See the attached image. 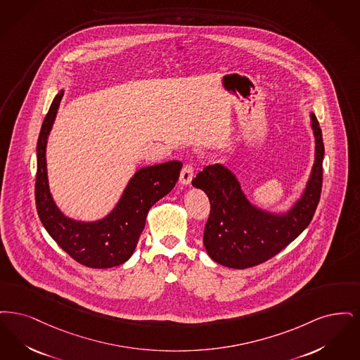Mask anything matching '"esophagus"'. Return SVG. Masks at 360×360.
I'll return each mask as SVG.
<instances>
[{"label": "esophagus", "instance_id": "34e87169", "mask_svg": "<svg viewBox=\"0 0 360 360\" xmlns=\"http://www.w3.org/2000/svg\"><path fill=\"white\" fill-rule=\"evenodd\" d=\"M192 177H193V167L191 164H187V165L183 167V169L180 172V183L184 184V186H188L191 183Z\"/></svg>", "mask_w": 360, "mask_h": 360}]
</instances>
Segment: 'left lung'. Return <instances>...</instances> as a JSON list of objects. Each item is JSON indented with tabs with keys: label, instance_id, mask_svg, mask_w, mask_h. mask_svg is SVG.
I'll return each instance as SVG.
<instances>
[{
	"label": "left lung",
	"instance_id": "1",
	"mask_svg": "<svg viewBox=\"0 0 360 360\" xmlns=\"http://www.w3.org/2000/svg\"><path fill=\"white\" fill-rule=\"evenodd\" d=\"M316 149L307 187L285 214H271L251 204L234 173L221 164L205 167L192 180L204 191L211 212L204 227L208 255L220 265L246 269L259 265L293 242L311 223L321 195L324 143L316 115L311 112Z\"/></svg>",
	"mask_w": 360,
	"mask_h": 360
}]
</instances>
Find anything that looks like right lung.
Returning <instances> with one entry per match:
<instances>
[{
  "instance_id": "add662e5",
  "label": "right lung",
  "mask_w": 360,
  "mask_h": 360,
  "mask_svg": "<svg viewBox=\"0 0 360 360\" xmlns=\"http://www.w3.org/2000/svg\"><path fill=\"white\" fill-rule=\"evenodd\" d=\"M64 91L55 96L37 140L34 198L39 218L48 234L79 264L93 269L122 265L137 246L146 215L153 204L172 191L183 162L168 161L141 168L108 217L96 221L67 218L53 202L48 186L46 148Z\"/></svg>"
}]
</instances>
